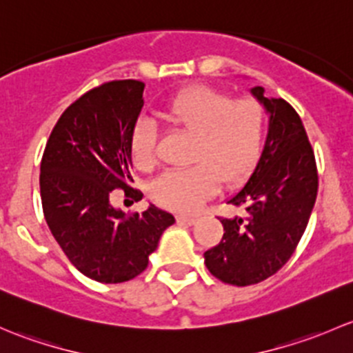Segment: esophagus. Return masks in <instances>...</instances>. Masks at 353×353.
I'll use <instances>...</instances> for the list:
<instances>
[{
    "label": "esophagus",
    "instance_id": "esophagus-1",
    "mask_svg": "<svg viewBox=\"0 0 353 353\" xmlns=\"http://www.w3.org/2000/svg\"><path fill=\"white\" fill-rule=\"evenodd\" d=\"M176 219L180 221V223H185V224H195V221H197V217L190 216V214H178Z\"/></svg>",
    "mask_w": 353,
    "mask_h": 353
}]
</instances>
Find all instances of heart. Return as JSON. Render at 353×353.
<instances>
[{
    "label": "heart",
    "instance_id": "1",
    "mask_svg": "<svg viewBox=\"0 0 353 353\" xmlns=\"http://www.w3.org/2000/svg\"><path fill=\"white\" fill-rule=\"evenodd\" d=\"M165 121L195 136L192 163L172 170L152 183L159 205L192 212L221 188L243 183L255 170L263 150V112L252 98H232L212 86H190L170 98L161 110ZM158 134L148 119L130 130V156L139 170L154 168Z\"/></svg>",
    "mask_w": 353,
    "mask_h": 353
}]
</instances>
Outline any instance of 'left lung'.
Listing matches in <instances>:
<instances>
[{
    "label": "left lung",
    "instance_id": "8db88e82",
    "mask_svg": "<svg viewBox=\"0 0 353 353\" xmlns=\"http://www.w3.org/2000/svg\"><path fill=\"white\" fill-rule=\"evenodd\" d=\"M252 93L267 108L268 134L248 183L231 199L243 216L219 217L221 241L203 253L210 274L245 287L265 281L292 256L318 194V168L299 114L284 98Z\"/></svg>",
    "mask_w": 353,
    "mask_h": 353
}]
</instances>
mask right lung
I'll list each match as a JSON object with an SVG mask.
<instances>
[{
	"label": "right lung",
	"instance_id": "add662e5",
	"mask_svg": "<svg viewBox=\"0 0 353 353\" xmlns=\"http://www.w3.org/2000/svg\"><path fill=\"white\" fill-rule=\"evenodd\" d=\"M144 83L108 81L63 112L43 150V217L68 260L101 284H121L146 270L173 214L150 205L125 214L110 205L114 190L134 201L130 187V130L143 108Z\"/></svg>",
	"mask_w": 353,
	"mask_h": 353
}]
</instances>
